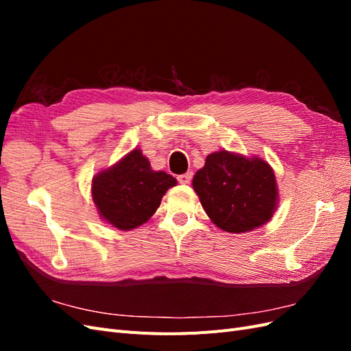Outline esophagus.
I'll list each match as a JSON object with an SVG mask.
<instances>
[{"label":"esophagus","instance_id":"obj_1","mask_svg":"<svg viewBox=\"0 0 351 351\" xmlns=\"http://www.w3.org/2000/svg\"><path fill=\"white\" fill-rule=\"evenodd\" d=\"M192 176H193L192 171H189V173H184V174H182V176H178V177H177L178 183H180V184H189L190 180H192Z\"/></svg>","mask_w":351,"mask_h":351}]
</instances>
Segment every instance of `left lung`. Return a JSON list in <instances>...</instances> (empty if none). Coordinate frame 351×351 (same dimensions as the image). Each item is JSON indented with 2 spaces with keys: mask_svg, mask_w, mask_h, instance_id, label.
<instances>
[{
  "mask_svg": "<svg viewBox=\"0 0 351 351\" xmlns=\"http://www.w3.org/2000/svg\"><path fill=\"white\" fill-rule=\"evenodd\" d=\"M193 189L206 215L221 230L246 232L272 218L278 189L268 162L227 151L206 156L193 177Z\"/></svg>",
  "mask_w": 351,
  "mask_h": 351,
  "instance_id": "1",
  "label": "left lung"
}]
</instances>
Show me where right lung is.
<instances>
[{"mask_svg": "<svg viewBox=\"0 0 351 351\" xmlns=\"http://www.w3.org/2000/svg\"><path fill=\"white\" fill-rule=\"evenodd\" d=\"M177 180L154 171L141 149L93 177L92 197L99 215L119 230H132L149 219Z\"/></svg>", "mask_w": 351, "mask_h": 351, "instance_id": "1", "label": "right lung"}]
</instances>
